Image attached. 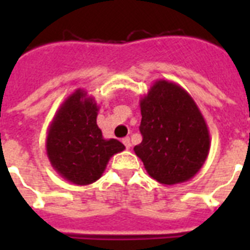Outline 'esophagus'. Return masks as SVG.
<instances>
[{"mask_svg":"<svg viewBox=\"0 0 250 250\" xmlns=\"http://www.w3.org/2000/svg\"><path fill=\"white\" fill-rule=\"evenodd\" d=\"M122 143L125 144V148H127V149L131 148V140H129V137H125V139L122 140Z\"/></svg>","mask_w":250,"mask_h":250,"instance_id":"34e87169","label":"esophagus"}]
</instances>
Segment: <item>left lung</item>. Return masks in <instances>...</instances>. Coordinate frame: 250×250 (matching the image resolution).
<instances>
[{
  "label": "left lung",
  "mask_w": 250,
  "mask_h": 250,
  "mask_svg": "<svg viewBox=\"0 0 250 250\" xmlns=\"http://www.w3.org/2000/svg\"><path fill=\"white\" fill-rule=\"evenodd\" d=\"M143 141L133 150L164 186L188 182L205 164L210 135L197 104L184 88L156 80L140 98Z\"/></svg>",
  "instance_id": "obj_1"
}]
</instances>
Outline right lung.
I'll use <instances>...</instances> for the list:
<instances>
[{"instance_id": "1", "label": "right lung", "mask_w": 250, "mask_h": 250, "mask_svg": "<svg viewBox=\"0 0 250 250\" xmlns=\"http://www.w3.org/2000/svg\"><path fill=\"white\" fill-rule=\"evenodd\" d=\"M98 110L94 98L79 88L62 102L49 125L45 148L50 165L76 186L98 180L110 158L125 149L121 141L102 136Z\"/></svg>"}]
</instances>
